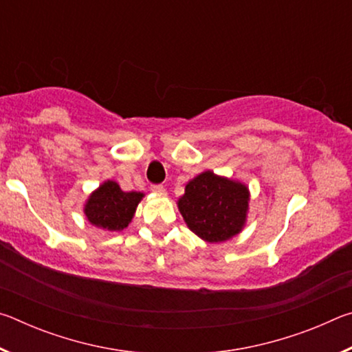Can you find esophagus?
<instances>
[{
    "label": "esophagus",
    "mask_w": 352,
    "mask_h": 352,
    "mask_svg": "<svg viewBox=\"0 0 352 352\" xmlns=\"http://www.w3.org/2000/svg\"><path fill=\"white\" fill-rule=\"evenodd\" d=\"M151 189H152V192H155V194H160V195L166 194V189H164L163 184H152Z\"/></svg>",
    "instance_id": "1"
}]
</instances>
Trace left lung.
I'll return each instance as SVG.
<instances>
[{"mask_svg": "<svg viewBox=\"0 0 352 352\" xmlns=\"http://www.w3.org/2000/svg\"><path fill=\"white\" fill-rule=\"evenodd\" d=\"M248 199L242 183L206 170L186 184L178 210L192 233L206 242H223L242 230Z\"/></svg>", "mask_w": 352, "mask_h": 352, "instance_id": "1", "label": "left lung"}]
</instances>
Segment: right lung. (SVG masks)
<instances>
[{
	"mask_svg": "<svg viewBox=\"0 0 352 352\" xmlns=\"http://www.w3.org/2000/svg\"><path fill=\"white\" fill-rule=\"evenodd\" d=\"M141 192H124L115 182H105L90 195L85 214L93 225L107 231H122L132 220Z\"/></svg>",
	"mask_w": 352,
	"mask_h": 352,
	"instance_id": "add662e5",
	"label": "right lung"
}]
</instances>
